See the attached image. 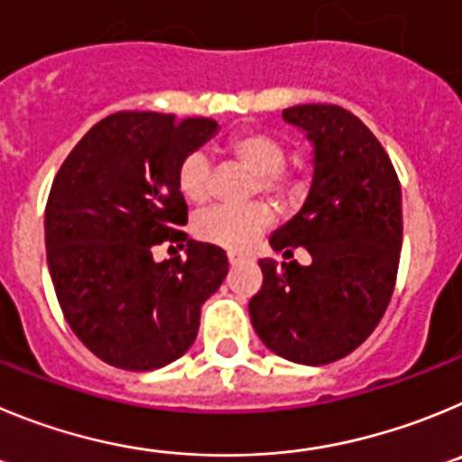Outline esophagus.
Segmentation results:
<instances>
[{
  "instance_id": "obj_1",
  "label": "esophagus",
  "mask_w": 462,
  "mask_h": 462,
  "mask_svg": "<svg viewBox=\"0 0 462 462\" xmlns=\"http://www.w3.org/2000/svg\"><path fill=\"white\" fill-rule=\"evenodd\" d=\"M227 262H230L232 267H235V264H239V262H244V257L236 255V253H230V255H227Z\"/></svg>"
}]
</instances>
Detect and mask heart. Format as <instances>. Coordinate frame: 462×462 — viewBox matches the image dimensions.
Here are the masks:
<instances>
[{"instance_id":"1","label":"heart","mask_w":462,"mask_h":462,"mask_svg":"<svg viewBox=\"0 0 462 462\" xmlns=\"http://www.w3.org/2000/svg\"><path fill=\"white\" fill-rule=\"evenodd\" d=\"M226 156L235 163L255 172L251 198L257 193L272 195L276 200H290L301 186L297 170L288 165V147L278 135L260 128L235 133L226 143ZM214 168L207 153L190 152L177 165V189L190 205L209 200ZM273 221L267 202H253L246 207H216L195 218V236L227 251H248L255 246L262 232Z\"/></svg>"}]
</instances>
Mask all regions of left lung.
I'll use <instances>...</instances> for the list:
<instances>
[{"label": "left lung", "instance_id": "1", "mask_svg": "<svg viewBox=\"0 0 462 462\" xmlns=\"http://www.w3.org/2000/svg\"><path fill=\"white\" fill-rule=\"evenodd\" d=\"M309 133L315 172L301 211L269 239L292 257L260 260L262 288L248 303L253 329L278 356L324 365L356 350L393 294L402 244L401 181L389 153L350 110L309 103L282 110Z\"/></svg>", "mask_w": 462, "mask_h": 462}]
</instances>
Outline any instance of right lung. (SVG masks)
I'll return each instance as SVG.
<instances>
[{
    "label": "right lung",
    "instance_id": "add662e5",
    "mask_svg": "<svg viewBox=\"0 0 462 462\" xmlns=\"http://www.w3.org/2000/svg\"><path fill=\"white\" fill-rule=\"evenodd\" d=\"M218 128L214 119L124 110L85 133L45 205V248L57 301L73 334L124 371L180 359L198 336L200 306L221 288L227 255L189 239L177 165ZM177 240L187 257L156 263Z\"/></svg>",
    "mask_w": 462,
    "mask_h": 462
}]
</instances>
